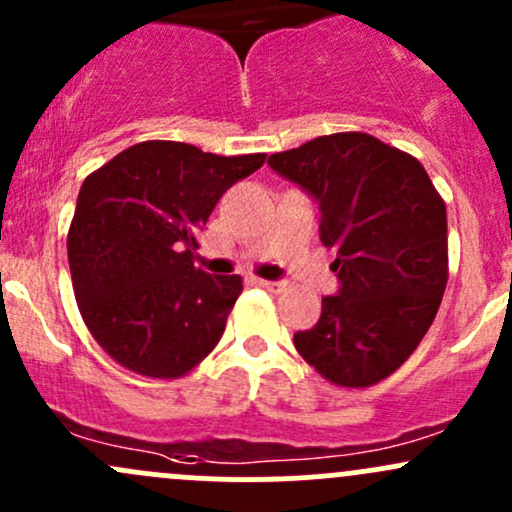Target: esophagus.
<instances>
[{
  "instance_id": "obj_1",
  "label": "esophagus",
  "mask_w": 512,
  "mask_h": 512,
  "mask_svg": "<svg viewBox=\"0 0 512 512\" xmlns=\"http://www.w3.org/2000/svg\"><path fill=\"white\" fill-rule=\"evenodd\" d=\"M257 284H260L262 289H270V292H284V289H287V284L279 282V279H257Z\"/></svg>"
}]
</instances>
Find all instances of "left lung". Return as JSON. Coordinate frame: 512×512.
<instances>
[{"label":"left lung","mask_w":512,"mask_h":512,"mask_svg":"<svg viewBox=\"0 0 512 512\" xmlns=\"http://www.w3.org/2000/svg\"><path fill=\"white\" fill-rule=\"evenodd\" d=\"M267 164L319 203L321 242L338 250V292L294 346L331 383H380L419 346L444 297V201L417 159L363 132L316 137Z\"/></svg>","instance_id":"obj_1"}]
</instances>
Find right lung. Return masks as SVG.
<instances>
[{
    "mask_svg": "<svg viewBox=\"0 0 512 512\" xmlns=\"http://www.w3.org/2000/svg\"><path fill=\"white\" fill-rule=\"evenodd\" d=\"M265 154L218 157L184 142H142L83 181L68 265L83 321L125 368L179 378L220 341L242 282L198 270L215 203Z\"/></svg>",
    "mask_w": 512,
    "mask_h": 512,
    "instance_id": "add662e5",
    "label": "right lung"
}]
</instances>
